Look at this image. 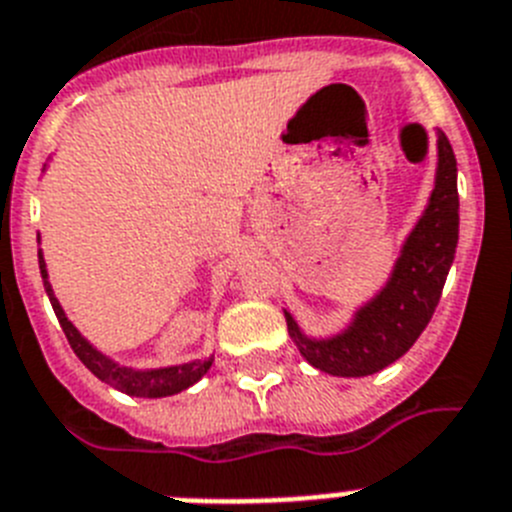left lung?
Returning a JSON list of instances; mask_svg holds the SVG:
<instances>
[{
	"label": "left lung",
	"instance_id": "1",
	"mask_svg": "<svg viewBox=\"0 0 512 512\" xmlns=\"http://www.w3.org/2000/svg\"><path fill=\"white\" fill-rule=\"evenodd\" d=\"M459 244V188H456V157L446 133L438 131V172L430 201L391 278L366 306L355 311L345 332L327 340H314L299 330L286 311L288 335L299 353L319 371L342 379L371 376L399 361L428 327L441 301L443 283L451 270Z\"/></svg>",
	"mask_w": 512,
	"mask_h": 512
}]
</instances>
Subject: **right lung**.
<instances>
[{"instance_id":"right-lung-1","label":"right lung","mask_w":512,"mask_h":512,"mask_svg":"<svg viewBox=\"0 0 512 512\" xmlns=\"http://www.w3.org/2000/svg\"><path fill=\"white\" fill-rule=\"evenodd\" d=\"M38 265H41L43 286H46L48 299H51L53 311H56V319H59L61 330H64L66 340H69L71 350L77 353L79 361L90 368L100 381L110 384L113 389L123 391V394H128V397L157 399V397H172V394H177V391L188 389V386H193L195 381H201L208 373L213 358H208V361H190V363H182V366H170V368H149V371H136V368L118 366L115 361H110L108 355H102L100 350L92 348L90 342L79 335L77 327H74V324L69 322V317L64 314L59 299L53 296L51 283H48V270H46V260H43V252H38Z\"/></svg>"}]
</instances>
